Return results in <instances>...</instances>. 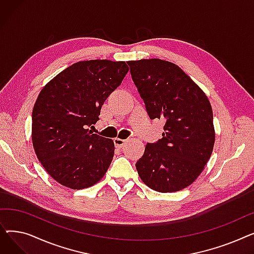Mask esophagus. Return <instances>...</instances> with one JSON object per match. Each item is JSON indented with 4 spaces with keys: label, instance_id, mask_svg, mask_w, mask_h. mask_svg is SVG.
Returning a JSON list of instances; mask_svg holds the SVG:
<instances>
[{
    "label": "esophagus",
    "instance_id": "esophagus-1",
    "mask_svg": "<svg viewBox=\"0 0 254 254\" xmlns=\"http://www.w3.org/2000/svg\"><path fill=\"white\" fill-rule=\"evenodd\" d=\"M113 141H114V145H115L116 148H123V147H125V145L127 143V140L119 139V138H115Z\"/></svg>",
    "mask_w": 254,
    "mask_h": 254
}]
</instances>
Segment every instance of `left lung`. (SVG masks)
Segmentation results:
<instances>
[{
	"mask_svg": "<svg viewBox=\"0 0 254 254\" xmlns=\"http://www.w3.org/2000/svg\"><path fill=\"white\" fill-rule=\"evenodd\" d=\"M127 64L149 117L166 122L163 138L146 144L136 163L138 174L153 190H181L203 172L214 147L209 99L171 62L150 59L129 61Z\"/></svg>",
	"mask_w": 254,
	"mask_h": 254,
	"instance_id": "obj_1",
	"label": "left lung"
}]
</instances>
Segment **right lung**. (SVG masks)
I'll list each match as a JSON object with an SVG mask.
<instances>
[{"mask_svg": "<svg viewBox=\"0 0 254 254\" xmlns=\"http://www.w3.org/2000/svg\"><path fill=\"white\" fill-rule=\"evenodd\" d=\"M126 62L91 60L73 64L41 89L33 108L32 142L45 171L57 182L83 190L99 182L114 154L111 139L88 128L122 83Z\"/></svg>", "mask_w": 254, "mask_h": 254, "instance_id": "obj_1", "label": "right lung"}]
</instances>
